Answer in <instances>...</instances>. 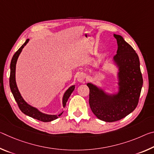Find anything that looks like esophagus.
<instances>
[{
	"mask_svg": "<svg viewBox=\"0 0 154 154\" xmlns=\"http://www.w3.org/2000/svg\"><path fill=\"white\" fill-rule=\"evenodd\" d=\"M85 79V77L84 74L81 73L77 76V81L81 83H84V80Z\"/></svg>",
	"mask_w": 154,
	"mask_h": 154,
	"instance_id": "34e87169",
	"label": "esophagus"
}]
</instances>
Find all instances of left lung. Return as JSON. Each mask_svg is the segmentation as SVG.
<instances>
[{"label": "left lung", "mask_w": 154, "mask_h": 154, "mask_svg": "<svg viewBox=\"0 0 154 154\" xmlns=\"http://www.w3.org/2000/svg\"><path fill=\"white\" fill-rule=\"evenodd\" d=\"M113 36L118 46L113 57L119 68L118 93L107 94L96 85L87 83L91 110L99 119L106 122L120 120L136 109L143 83L136 51L122 36L116 34Z\"/></svg>", "instance_id": "8db88e82"}]
</instances>
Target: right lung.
<instances>
[{
	"label": "right lung",
	"mask_w": 154,
	"mask_h": 154,
	"mask_svg": "<svg viewBox=\"0 0 154 154\" xmlns=\"http://www.w3.org/2000/svg\"><path fill=\"white\" fill-rule=\"evenodd\" d=\"M29 39L26 41V42L23 44V45L20 47V48L15 52V54L13 56L11 62V65H10V69H11V72H10V77H9V85H10V89H11V92L14 95V97L15 98V101L17 103V105L19 106L20 109L22 113H24L26 116H28L34 119H38V120L43 122H48L53 121L54 119H56L58 118L59 116H60L62 114L61 113L59 114L58 116L56 115H47L45 113H43L38 110L37 109H36L33 106H30V105L26 102V101L23 99V98L21 96L19 90L17 89L16 82H15V66H16V62L17 60L18 57H19L20 54L22 51V49L24 48V46L28 43ZM75 89V85H72L68 89L66 92H65L63 96V99H62V104H63V107H65L66 106V102L68 99L70 97V96L73 92Z\"/></svg>",
	"instance_id": "right-lung-1"
}]
</instances>
